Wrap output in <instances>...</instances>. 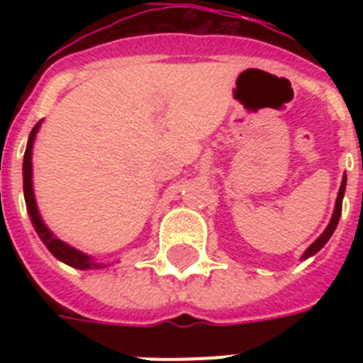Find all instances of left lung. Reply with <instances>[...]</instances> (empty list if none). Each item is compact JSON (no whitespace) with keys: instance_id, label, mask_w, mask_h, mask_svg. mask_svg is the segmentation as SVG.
Returning <instances> with one entry per match:
<instances>
[{"instance_id":"1","label":"left lung","mask_w":363,"mask_h":363,"mask_svg":"<svg viewBox=\"0 0 363 363\" xmlns=\"http://www.w3.org/2000/svg\"><path fill=\"white\" fill-rule=\"evenodd\" d=\"M345 188H347V175H343V181H341V188H339V194H337V199H335V209H333V215H332V220H330V224L326 226V230L322 232V235L318 239H316L313 245H309V248L305 250L303 256H301V259H307L311 258V256H315L318 250H320L324 245H326L328 241H330V238L333 235V232H335V228H337L339 224V218H341V209H343V196H345Z\"/></svg>"}]
</instances>
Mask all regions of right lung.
<instances>
[{
  "instance_id": "obj_1",
  "label": "right lung",
  "mask_w": 363,
  "mask_h": 363,
  "mask_svg": "<svg viewBox=\"0 0 363 363\" xmlns=\"http://www.w3.org/2000/svg\"><path fill=\"white\" fill-rule=\"evenodd\" d=\"M43 122V121H41ZM41 122H37L31 130L30 137H28V145H26L24 152V165H22V175H24V199H26V209H28V215L31 218V224L35 228L37 235L45 242V247L50 250L54 258L64 262V264L75 267V269H104L109 264H104V262H98L94 259L90 254L82 252L79 248L71 247L65 241H62L60 238H56L48 226L45 224V220L41 218V213L37 209L35 194H33V164H31V152H33V143H35V135L39 128H41Z\"/></svg>"
}]
</instances>
